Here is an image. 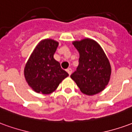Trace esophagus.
Returning <instances> with one entry per match:
<instances>
[{
  "label": "esophagus",
  "mask_w": 132,
  "mask_h": 132,
  "mask_svg": "<svg viewBox=\"0 0 132 132\" xmlns=\"http://www.w3.org/2000/svg\"><path fill=\"white\" fill-rule=\"evenodd\" d=\"M66 71L68 72V73H69V76H70V75H71V73H72V69H70V68H69V69H67V70H66Z\"/></svg>",
  "instance_id": "esophagus-1"
}]
</instances>
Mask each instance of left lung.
Masks as SVG:
<instances>
[{
    "label": "left lung",
    "mask_w": 132,
    "mask_h": 132,
    "mask_svg": "<svg viewBox=\"0 0 132 132\" xmlns=\"http://www.w3.org/2000/svg\"><path fill=\"white\" fill-rule=\"evenodd\" d=\"M73 46L79 53V66L71 78L81 92L94 95L104 90L111 76V66L100 46L92 39L75 41Z\"/></svg>",
    "instance_id": "obj_1"
}]
</instances>
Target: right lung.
Returning <instances> with one entry per match:
<instances>
[{"instance_id":"add662e5","label":"right lung","mask_w":132,"mask_h":132,"mask_svg":"<svg viewBox=\"0 0 132 132\" xmlns=\"http://www.w3.org/2000/svg\"><path fill=\"white\" fill-rule=\"evenodd\" d=\"M59 43L45 39L38 45L24 69L28 85L37 93L48 94L54 92L69 74L53 59Z\"/></svg>"}]
</instances>
